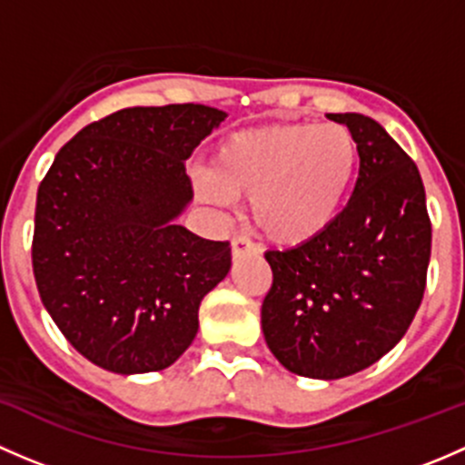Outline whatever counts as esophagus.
<instances>
[{
	"label": "esophagus",
	"instance_id": "34e87169",
	"mask_svg": "<svg viewBox=\"0 0 465 465\" xmlns=\"http://www.w3.org/2000/svg\"><path fill=\"white\" fill-rule=\"evenodd\" d=\"M254 252H259V247H256V242L252 241V238L242 236V233H236V236L232 238V254L233 256L254 254Z\"/></svg>",
	"mask_w": 465,
	"mask_h": 465
}]
</instances>
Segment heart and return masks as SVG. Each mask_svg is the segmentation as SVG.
I'll use <instances>...</instances> for the list:
<instances>
[{"label": "heart", "instance_id": "1", "mask_svg": "<svg viewBox=\"0 0 465 465\" xmlns=\"http://www.w3.org/2000/svg\"><path fill=\"white\" fill-rule=\"evenodd\" d=\"M358 166L360 143L346 125H259L218 143L198 193L215 204L245 195L261 233L279 245H302L340 215Z\"/></svg>", "mask_w": 465, "mask_h": 465}]
</instances>
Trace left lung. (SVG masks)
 <instances>
[{"label": "left lung", "instance_id": "8db88e82", "mask_svg": "<svg viewBox=\"0 0 465 465\" xmlns=\"http://www.w3.org/2000/svg\"><path fill=\"white\" fill-rule=\"evenodd\" d=\"M360 143L349 204L331 227L290 250H270L262 335L303 378L337 380L371 367L401 341L423 302L432 223L420 173L378 121L328 114Z\"/></svg>", "mask_w": 465, "mask_h": 465}]
</instances>
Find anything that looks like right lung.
<instances>
[{"mask_svg": "<svg viewBox=\"0 0 465 465\" xmlns=\"http://www.w3.org/2000/svg\"><path fill=\"white\" fill-rule=\"evenodd\" d=\"M224 116L195 103L125 107L69 139L40 182L37 292L69 344L105 371L171 367L232 267L229 241L175 224L193 198L184 159Z\"/></svg>", "mask_w": 465, "mask_h": 465, "instance_id": "right-lung-1", "label": "right lung"}]
</instances>
